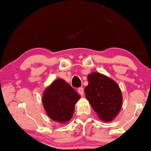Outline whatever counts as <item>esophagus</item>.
<instances>
[{
  "label": "esophagus",
  "mask_w": 151,
  "mask_h": 151,
  "mask_svg": "<svg viewBox=\"0 0 151 151\" xmlns=\"http://www.w3.org/2000/svg\"><path fill=\"white\" fill-rule=\"evenodd\" d=\"M78 93L80 95V96H83V95H84V88H83V87L78 88Z\"/></svg>",
  "instance_id": "34e87169"
}]
</instances>
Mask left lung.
I'll return each mask as SVG.
<instances>
[{"mask_svg": "<svg viewBox=\"0 0 151 151\" xmlns=\"http://www.w3.org/2000/svg\"><path fill=\"white\" fill-rule=\"evenodd\" d=\"M88 81L84 89L86 98L101 119L113 120L122 104V96L117 84L99 73L89 74Z\"/></svg>", "mask_w": 151, "mask_h": 151, "instance_id": "obj_1", "label": "left lung"}]
</instances>
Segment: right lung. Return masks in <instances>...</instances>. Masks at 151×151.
Wrapping results in <instances>:
<instances>
[{
	"mask_svg": "<svg viewBox=\"0 0 151 151\" xmlns=\"http://www.w3.org/2000/svg\"><path fill=\"white\" fill-rule=\"evenodd\" d=\"M80 98V95L69 84L58 79L45 91L42 103L49 117L64 123L73 116L74 106Z\"/></svg>",
	"mask_w": 151,
	"mask_h": 151,
	"instance_id": "right-lung-1",
	"label": "right lung"
}]
</instances>
